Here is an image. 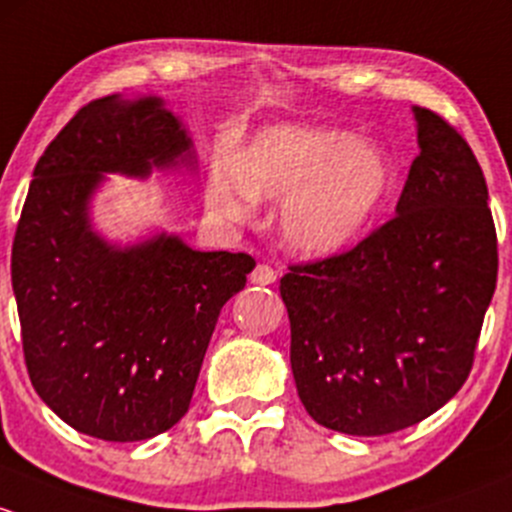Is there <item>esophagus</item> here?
Listing matches in <instances>:
<instances>
[{"instance_id": "esophagus-1", "label": "esophagus", "mask_w": 512, "mask_h": 512, "mask_svg": "<svg viewBox=\"0 0 512 512\" xmlns=\"http://www.w3.org/2000/svg\"><path fill=\"white\" fill-rule=\"evenodd\" d=\"M251 283H256V286H271V283H276V271L271 266H266V263H258L254 273H251Z\"/></svg>"}]
</instances>
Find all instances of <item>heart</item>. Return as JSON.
<instances>
[{
	"mask_svg": "<svg viewBox=\"0 0 512 512\" xmlns=\"http://www.w3.org/2000/svg\"><path fill=\"white\" fill-rule=\"evenodd\" d=\"M394 184L389 152L347 130L276 125L236 157H217L207 207L219 219H249L256 199L283 202V244L305 258H330L365 236Z\"/></svg>",
	"mask_w": 512,
	"mask_h": 512,
	"instance_id": "heart-1",
	"label": "heart"
}]
</instances>
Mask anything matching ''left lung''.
<instances>
[{
    "label": "left lung",
    "mask_w": 512,
    "mask_h": 512,
    "mask_svg": "<svg viewBox=\"0 0 512 512\" xmlns=\"http://www.w3.org/2000/svg\"><path fill=\"white\" fill-rule=\"evenodd\" d=\"M414 118L397 217L281 278L298 397L342 434H394L444 407L471 372L498 278L476 155L441 115L414 105Z\"/></svg>",
    "instance_id": "obj_1"
}]
</instances>
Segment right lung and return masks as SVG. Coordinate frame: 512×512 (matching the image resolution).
<instances>
[{
    "mask_svg": "<svg viewBox=\"0 0 512 512\" xmlns=\"http://www.w3.org/2000/svg\"><path fill=\"white\" fill-rule=\"evenodd\" d=\"M192 147L165 100L115 93L83 105L34 167L12 249L21 345L36 394L81 434L125 444L172 429L256 266L165 231L118 246L93 229L105 175L194 170Z\"/></svg>",
    "mask_w": 512,
    "mask_h": 512,
    "instance_id": "1",
    "label": "right lung"
}]
</instances>
